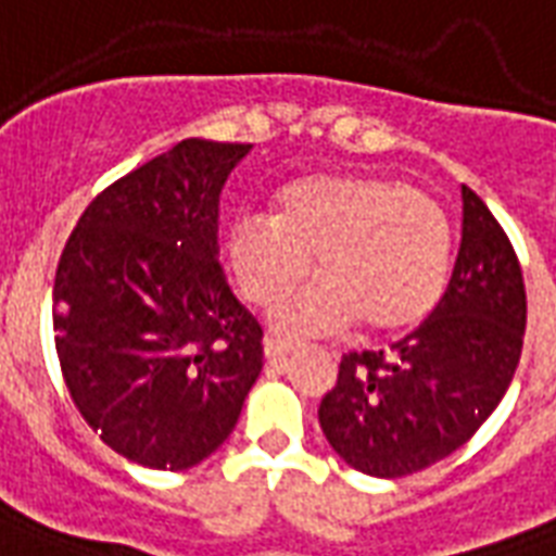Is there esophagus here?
<instances>
[{
    "instance_id": "1",
    "label": "esophagus",
    "mask_w": 556,
    "mask_h": 556,
    "mask_svg": "<svg viewBox=\"0 0 556 556\" xmlns=\"http://www.w3.org/2000/svg\"><path fill=\"white\" fill-rule=\"evenodd\" d=\"M294 351V341H286V339H265V356L267 359H279V356H286V353Z\"/></svg>"
}]
</instances>
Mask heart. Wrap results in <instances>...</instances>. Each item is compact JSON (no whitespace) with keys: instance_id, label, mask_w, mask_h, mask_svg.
Returning a JSON list of instances; mask_svg holds the SVG:
<instances>
[{"instance_id":"heart-1","label":"heart","mask_w":556,"mask_h":556,"mask_svg":"<svg viewBox=\"0 0 556 556\" xmlns=\"http://www.w3.org/2000/svg\"><path fill=\"white\" fill-rule=\"evenodd\" d=\"M454 232L439 200L377 174H315L277 191V212L241 208L226 258L241 294L277 303L309 270L320 277L274 309V327L318 336L351 327L409 330L445 291Z\"/></svg>"}]
</instances>
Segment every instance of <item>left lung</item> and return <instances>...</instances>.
<instances>
[{
	"instance_id": "left-lung-1",
	"label": "left lung",
	"mask_w": 556,
	"mask_h": 556,
	"mask_svg": "<svg viewBox=\"0 0 556 556\" xmlns=\"http://www.w3.org/2000/svg\"><path fill=\"white\" fill-rule=\"evenodd\" d=\"M528 324L519 258L463 185V241L430 318L386 351L348 353L320 430L351 468L404 477L463 447L513 382Z\"/></svg>"
}]
</instances>
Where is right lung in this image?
<instances>
[{"label": "right lung", "mask_w": 556, "mask_h": 556, "mask_svg": "<svg viewBox=\"0 0 556 556\" xmlns=\"http://www.w3.org/2000/svg\"><path fill=\"white\" fill-rule=\"evenodd\" d=\"M247 152L179 141L97 194L61 253V374L81 418L138 466L215 454L262 371V327L217 262L220 191Z\"/></svg>", "instance_id": "obj_1"}]
</instances>
